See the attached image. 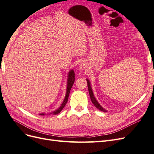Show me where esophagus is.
Wrapping results in <instances>:
<instances>
[{
    "label": "esophagus",
    "mask_w": 154,
    "mask_h": 154,
    "mask_svg": "<svg viewBox=\"0 0 154 154\" xmlns=\"http://www.w3.org/2000/svg\"><path fill=\"white\" fill-rule=\"evenodd\" d=\"M87 67H88L87 63L86 62H82L80 65V69L81 71H83V70L87 69Z\"/></svg>",
    "instance_id": "1"
}]
</instances>
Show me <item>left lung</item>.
<instances>
[{"mask_svg":"<svg viewBox=\"0 0 154 154\" xmlns=\"http://www.w3.org/2000/svg\"><path fill=\"white\" fill-rule=\"evenodd\" d=\"M87 85H88V92H89V95H90V97H91V100L92 102V103L94 104V105L96 107L97 109H99L101 111L103 112H106V110H105L103 107H102L99 103L98 102L96 101V100L95 99V97L94 96V94H93V92L92 91V88L91 87V84H90V82L88 80H87Z\"/></svg>","mask_w":154,"mask_h":154,"instance_id":"obj_1","label":"left lung"}]
</instances>
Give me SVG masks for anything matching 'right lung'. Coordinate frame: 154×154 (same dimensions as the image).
<instances>
[{
    "mask_svg": "<svg viewBox=\"0 0 154 154\" xmlns=\"http://www.w3.org/2000/svg\"><path fill=\"white\" fill-rule=\"evenodd\" d=\"M74 80H75V78H74V72L73 70H71V71L69 72V76H68V81H67V92H66V97H65V99L63 101V103L62 104V105L60 106V108L58 109H57V110H55L54 112H53L51 114H48V115H50L51 114H53V115H57L58 114H59L60 112L62 110V109H63V107L66 106L67 102L68 101V97H69V93H70V91H71V88L74 84ZM40 116H44L45 115L44 113L42 114H40Z\"/></svg>",
    "mask_w": 154,
    "mask_h": 154,
    "instance_id": "right-lung-1",
    "label": "right lung"
}]
</instances>
